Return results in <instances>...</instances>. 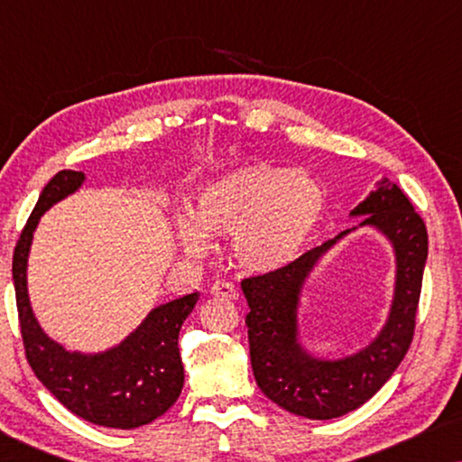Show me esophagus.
Wrapping results in <instances>:
<instances>
[{"label": "esophagus", "mask_w": 462, "mask_h": 462, "mask_svg": "<svg viewBox=\"0 0 462 462\" xmlns=\"http://www.w3.org/2000/svg\"><path fill=\"white\" fill-rule=\"evenodd\" d=\"M210 292H212V296H223V299H237V288L225 280L214 283Z\"/></svg>", "instance_id": "34e87169"}]
</instances>
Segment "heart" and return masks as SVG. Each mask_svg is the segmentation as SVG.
Segmentation results:
<instances>
[{
  "label": "heart",
  "mask_w": 462,
  "mask_h": 462,
  "mask_svg": "<svg viewBox=\"0 0 462 462\" xmlns=\"http://www.w3.org/2000/svg\"><path fill=\"white\" fill-rule=\"evenodd\" d=\"M328 191L307 170L252 163L199 187L191 214L174 217V237L189 256H204L210 237H231L233 256L252 273L292 264L324 220Z\"/></svg>",
  "instance_id": "1"
}]
</instances>
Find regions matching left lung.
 Here are the masks:
<instances>
[{
  "mask_svg": "<svg viewBox=\"0 0 462 462\" xmlns=\"http://www.w3.org/2000/svg\"><path fill=\"white\" fill-rule=\"evenodd\" d=\"M349 217L362 218V223L309 250L286 269L242 282L250 307L245 326L256 384L277 406L311 420L338 419L368 402L393 376L414 334L429 252L425 223L389 179L378 180ZM364 226L387 236L394 248L396 283L388 319L377 337L351 356L321 358L300 338L301 290L320 258L340 238Z\"/></svg>",
  "mask_w": 462,
  "mask_h": 462,
  "instance_id": "8db88e82",
  "label": "left lung"
}]
</instances>
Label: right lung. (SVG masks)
I'll return each instance as SVG.
<instances>
[{"mask_svg":"<svg viewBox=\"0 0 462 462\" xmlns=\"http://www.w3.org/2000/svg\"><path fill=\"white\" fill-rule=\"evenodd\" d=\"M84 180V172L60 170L43 187L18 237L12 258V280L24 353L43 387L79 419L100 427L136 429L153 422L179 400L185 384L179 332L199 300V292L151 309L136 330L105 351H69L50 338L29 300L31 242L43 212L73 195Z\"/></svg>","mask_w":462,"mask_h":462,"instance_id":"obj_1","label":"right lung"}]
</instances>
